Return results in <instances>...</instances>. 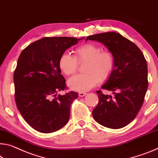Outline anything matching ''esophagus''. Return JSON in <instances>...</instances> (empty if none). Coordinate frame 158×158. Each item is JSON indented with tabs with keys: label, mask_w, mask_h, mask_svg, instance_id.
<instances>
[{
	"label": "esophagus",
	"mask_w": 158,
	"mask_h": 158,
	"mask_svg": "<svg viewBox=\"0 0 158 158\" xmlns=\"http://www.w3.org/2000/svg\"><path fill=\"white\" fill-rule=\"evenodd\" d=\"M86 94H87L86 93H85V92H80L79 94V96L80 97H84V96H86Z\"/></svg>",
	"instance_id": "34e87169"
}]
</instances>
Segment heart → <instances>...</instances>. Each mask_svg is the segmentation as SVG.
<instances>
[{
    "label": "heart",
    "instance_id": "obj_1",
    "mask_svg": "<svg viewBox=\"0 0 158 158\" xmlns=\"http://www.w3.org/2000/svg\"><path fill=\"white\" fill-rule=\"evenodd\" d=\"M101 47L94 44H86L74 50V56L71 54H62L58 61L60 69L64 74L71 76L76 73L79 63L86 62L85 74L77 75L68 81V85L74 91L86 92L110 76L113 71L115 60L110 51H102Z\"/></svg>",
    "mask_w": 158,
    "mask_h": 158
}]
</instances>
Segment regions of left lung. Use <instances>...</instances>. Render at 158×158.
<instances>
[{"instance_id": "obj_1", "label": "left lung", "mask_w": 158, "mask_h": 158, "mask_svg": "<svg viewBox=\"0 0 158 158\" xmlns=\"http://www.w3.org/2000/svg\"><path fill=\"white\" fill-rule=\"evenodd\" d=\"M88 40L104 44L115 60L113 71L102 86L113 91L114 97L97 91L99 102L93 117L107 128H122L133 121L143 103L148 86L146 60L136 44L116 32L92 35Z\"/></svg>"}]
</instances>
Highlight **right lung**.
I'll return each instance as SVG.
<instances>
[{
    "mask_svg": "<svg viewBox=\"0 0 158 158\" xmlns=\"http://www.w3.org/2000/svg\"><path fill=\"white\" fill-rule=\"evenodd\" d=\"M83 39L45 37L21 52L14 72L15 99L25 121L36 131L52 133L68 122L71 104L78 94L57 96L66 89L58 61L67 49Z\"/></svg>",
    "mask_w": 158,
    "mask_h": 158,
    "instance_id": "right-lung-1",
    "label": "right lung"
}]
</instances>
